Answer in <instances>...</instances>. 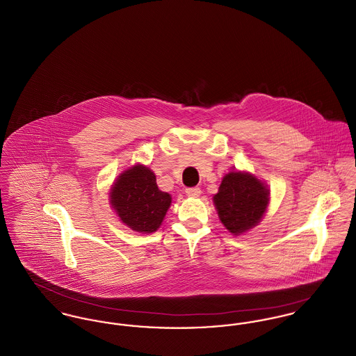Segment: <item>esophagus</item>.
Returning a JSON list of instances; mask_svg holds the SVG:
<instances>
[{
  "mask_svg": "<svg viewBox=\"0 0 356 356\" xmlns=\"http://www.w3.org/2000/svg\"><path fill=\"white\" fill-rule=\"evenodd\" d=\"M186 193H187V196H191V197H197V196L200 195V188H197V187L187 188V190H186Z\"/></svg>",
  "mask_w": 356,
  "mask_h": 356,
  "instance_id": "34e87169",
  "label": "esophagus"
}]
</instances>
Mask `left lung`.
Segmentation results:
<instances>
[{
  "label": "left lung",
  "instance_id": "1",
  "mask_svg": "<svg viewBox=\"0 0 356 356\" xmlns=\"http://www.w3.org/2000/svg\"><path fill=\"white\" fill-rule=\"evenodd\" d=\"M213 200L223 226L238 236L261 220L270 203V190L256 176L233 170L222 179Z\"/></svg>",
  "mask_w": 356,
  "mask_h": 356
}]
</instances>
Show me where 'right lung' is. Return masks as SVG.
<instances>
[{"instance_id":"add662e5","label":"right lung","mask_w":356,"mask_h":356,"mask_svg":"<svg viewBox=\"0 0 356 356\" xmlns=\"http://www.w3.org/2000/svg\"><path fill=\"white\" fill-rule=\"evenodd\" d=\"M110 202L118 217L130 229L153 233L161 226L172 197L168 192L159 190L152 169L137 164L115 180Z\"/></svg>"}]
</instances>
